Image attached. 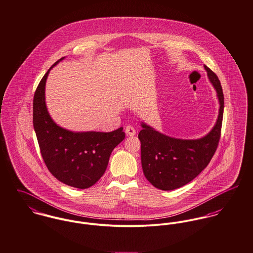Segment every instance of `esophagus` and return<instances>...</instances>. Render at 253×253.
<instances>
[{
	"label": "esophagus",
	"mask_w": 253,
	"mask_h": 253,
	"mask_svg": "<svg viewBox=\"0 0 253 253\" xmlns=\"http://www.w3.org/2000/svg\"><path fill=\"white\" fill-rule=\"evenodd\" d=\"M125 132H126V134H127L128 136H134V135L136 134V130H135V128H134L133 126H131V125H128V126L126 127Z\"/></svg>",
	"instance_id": "1"
}]
</instances>
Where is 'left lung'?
I'll return each mask as SVG.
<instances>
[{
    "label": "left lung",
    "mask_w": 253,
    "mask_h": 253,
    "mask_svg": "<svg viewBox=\"0 0 253 253\" xmlns=\"http://www.w3.org/2000/svg\"><path fill=\"white\" fill-rule=\"evenodd\" d=\"M217 92L220 104L216 124L204 138L179 140L163 135L144 123L139 133L141 167L146 179L161 190H173L191 180L206 168L214 155L221 136L224 96L218 77L205 66Z\"/></svg>",
    "instance_id": "8db88e82"
}]
</instances>
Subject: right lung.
Returning a JSON list of instances; mask_svg holds the SVG:
<instances>
[{
	"label": "right lung",
	"instance_id": "obj_1",
	"mask_svg": "<svg viewBox=\"0 0 253 253\" xmlns=\"http://www.w3.org/2000/svg\"><path fill=\"white\" fill-rule=\"evenodd\" d=\"M62 59L64 57L53 66ZM50 69L38 85L33 101V124L41 154L58 180L72 187L89 188L106 171L113 148L124 140L125 133L123 127L109 133H75L59 127L51 119L44 101Z\"/></svg>",
	"mask_w": 253,
	"mask_h": 253
}]
</instances>
